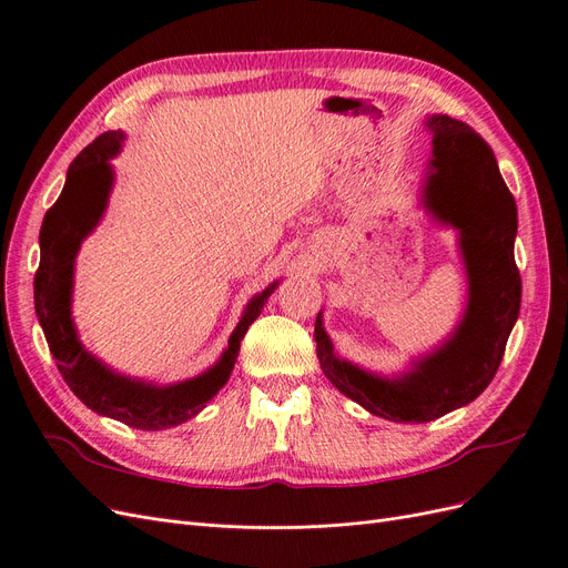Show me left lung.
<instances>
[{"label": "left lung", "instance_id": "8db88e82", "mask_svg": "<svg viewBox=\"0 0 568 568\" xmlns=\"http://www.w3.org/2000/svg\"><path fill=\"white\" fill-rule=\"evenodd\" d=\"M426 129L433 133V161L424 201L439 222L460 231L470 281L464 321L445 346L412 372L384 379L339 361L321 313L316 318L318 361L332 386L397 424H426L473 403L494 379L521 302L515 264L517 205L491 146L468 123L445 114H433Z\"/></svg>", "mask_w": 568, "mask_h": 568}]
</instances>
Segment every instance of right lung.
<instances>
[{
  "instance_id": "1",
  "label": "right lung",
  "mask_w": 568,
  "mask_h": 568,
  "mask_svg": "<svg viewBox=\"0 0 568 568\" xmlns=\"http://www.w3.org/2000/svg\"><path fill=\"white\" fill-rule=\"evenodd\" d=\"M121 142L123 135L116 131L102 133L70 163L65 186L47 210L39 231L41 257L34 273V308L62 379L83 405L138 430H163L196 416L226 384L239 358L241 339L257 321L276 283L247 304L220 363L196 379L173 386L142 384L110 372L83 351L70 316L72 268L83 236L98 224L108 205L114 178L110 159L119 152Z\"/></svg>"
}]
</instances>
